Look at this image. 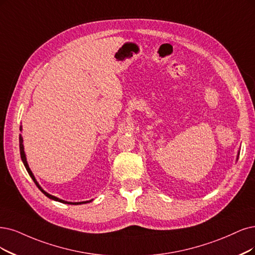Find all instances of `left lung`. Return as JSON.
<instances>
[{"instance_id": "8db88e82", "label": "left lung", "mask_w": 255, "mask_h": 255, "mask_svg": "<svg viewBox=\"0 0 255 255\" xmlns=\"http://www.w3.org/2000/svg\"><path fill=\"white\" fill-rule=\"evenodd\" d=\"M239 154H240V152H239ZM238 158H239V155H238Z\"/></svg>"}]
</instances>
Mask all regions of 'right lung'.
<instances>
[{"label":"right lung","mask_w":255,"mask_h":255,"mask_svg":"<svg viewBox=\"0 0 255 255\" xmlns=\"http://www.w3.org/2000/svg\"><path fill=\"white\" fill-rule=\"evenodd\" d=\"M20 130H22V126L20 127ZM18 140H20V152H21V158H22V161H23V164H24V166H25V168H26V170H27V172H28V174L30 175V177L32 178L33 180V182L35 183V185L37 186V188H39V189L47 196V197H49V199H51V200H53V201H56V202H60V203H64V204H70V205H81V204H86V203H89V202H91V201H86V202H79V203H72V202H66V201H63V200H61V199H59V197H56V196H53V195H51V194H49V193H47L45 190H43L42 189V187L39 185V183L36 182V180H35V177H34V175H33V173H32V171L30 170V168H29V166H28V163H27V159H26V154H25V151H24V145H23V137H22V135L20 134V137H18Z\"/></svg>","instance_id":"1"}]
</instances>
